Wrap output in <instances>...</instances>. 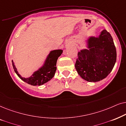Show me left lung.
<instances>
[{
  "label": "left lung",
  "instance_id": "obj_1",
  "mask_svg": "<svg viewBox=\"0 0 126 126\" xmlns=\"http://www.w3.org/2000/svg\"><path fill=\"white\" fill-rule=\"evenodd\" d=\"M86 48L78 52L75 67L79 75L90 82L108 76L116 61V50L110 33L104 29L97 36H89Z\"/></svg>",
  "mask_w": 126,
  "mask_h": 126
}]
</instances>
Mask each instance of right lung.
<instances>
[{
	"label": "right lung",
	"mask_w": 126,
	"mask_h": 126,
	"mask_svg": "<svg viewBox=\"0 0 126 126\" xmlns=\"http://www.w3.org/2000/svg\"><path fill=\"white\" fill-rule=\"evenodd\" d=\"M63 50L55 49L49 52L44 61L36 71L33 72L31 76L28 78L22 77L18 73L17 68L13 60H12V64L14 71L19 78L33 86H41L48 81H49L54 77L56 70V63L59 57L63 53Z\"/></svg>",
	"instance_id": "right-lung-1"
}]
</instances>
